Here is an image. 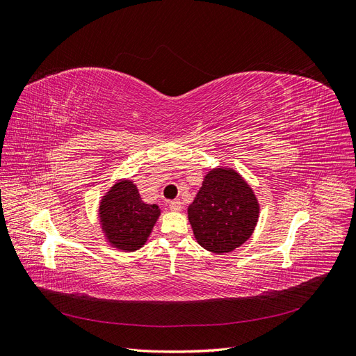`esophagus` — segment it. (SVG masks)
Masks as SVG:
<instances>
[{"mask_svg": "<svg viewBox=\"0 0 356 356\" xmlns=\"http://www.w3.org/2000/svg\"><path fill=\"white\" fill-rule=\"evenodd\" d=\"M169 208H170V211L178 212L182 209V204L179 200H172V202H169Z\"/></svg>", "mask_w": 356, "mask_h": 356, "instance_id": "obj_1", "label": "esophagus"}]
</instances>
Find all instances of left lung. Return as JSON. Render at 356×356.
Wrapping results in <instances>:
<instances>
[{
    "label": "left lung",
    "mask_w": 356,
    "mask_h": 356,
    "mask_svg": "<svg viewBox=\"0 0 356 356\" xmlns=\"http://www.w3.org/2000/svg\"><path fill=\"white\" fill-rule=\"evenodd\" d=\"M187 213L197 243L213 254H227L252 236L260 203L238 170L218 166L207 172Z\"/></svg>",
    "instance_id": "obj_1"
}]
</instances>
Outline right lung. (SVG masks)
Here are the masks:
<instances>
[{
  "instance_id": "right-lung-1",
  "label": "right lung",
  "mask_w": 356,
  "mask_h": 356,
  "mask_svg": "<svg viewBox=\"0 0 356 356\" xmlns=\"http://www.w3.org/2000/svg\"><path fill=\"white\" fill-rule=\"evenodd\" d=\"M160 213L157 204L143 200L131 178H122L101 197L98 218L106 243L134 252L147 243Z\"/></svg>"
}]
</instances>
